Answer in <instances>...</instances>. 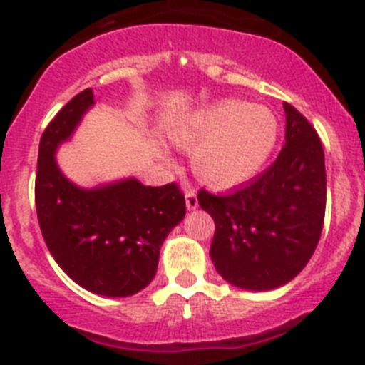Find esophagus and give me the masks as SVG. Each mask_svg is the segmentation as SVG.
Here are the masks:
<instances>
[{
  "label": "esophagus",
  "instance_id": "obj_1",
  "mask_svg": "<svg viewBox=\"0 0 365 365\" xmlns=\"http://www.w3.org/2000/svg\"><path fill=\"white\" fill-rule=\"evenodd\" d=\"M186 209L188 210H195L197 209V195H195V190H188V192H186Z\"/></svg>",
  "mask_w": 365,
  "mask_h": 365
}]
</instances>
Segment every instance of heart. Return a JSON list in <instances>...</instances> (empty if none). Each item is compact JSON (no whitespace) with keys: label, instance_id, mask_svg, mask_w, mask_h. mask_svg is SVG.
<instances>
[{"label":"heart","instance_id":"heart-1","mask_svg":"<svg viewBox=\"0 0 365 365\" xmlns=\"http://www.w3.org/2000/svg\"><path fill=\"white\" fill-rule=\"evenodd\" d=\"M177 147L192 150V170L205 185L230 188L257 173L276 145L278 121L270 110L222 101L170 128Z\"/></svg>","mask_w":365,"mask_h":365}]
</instances>
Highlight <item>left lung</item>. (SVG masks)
<instances>
[{
  "mask_svg": "<svg viewBox=\"0 0 365 365\" xmlns=\"http://www.w3.org/2000/svg\"><path fill=\"white\" fill-rule=\"evenodd\" d=\"M285 145L267 170L224 195L201 190L197 201L216 224L210 259L239 289L289 284L317 248L327 207L324 150L308 119L284 102Z\"/></svg>",
  "mask_w": 365,
  "mask_h": 365,
  "instance_id": "1",
  "label": "left lung"
}]
</instances>
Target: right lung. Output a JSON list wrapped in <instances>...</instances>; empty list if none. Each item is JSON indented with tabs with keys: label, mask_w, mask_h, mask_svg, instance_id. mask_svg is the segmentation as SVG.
<instances>
[{
	"label": "right lung",
	"mask_w": 365,
	"mask_h": 365,
	"mask_svg": "<svg viewBox=\"0 0 365 365\" xmlns=\"http://www.w3.org/2000/svg\"><path fill=\"white\" fill-rule=\"evenodd\" d=\"M93 89L68 101L41 138L35 203L42 237L56 263L80 287L130 297L153 282L160 246L186 215L177 185L145 186L134 177L81 188L56 160L89 108Z\"/></svg>",
	"instance_id": "add662e5"
}]
</instances>
